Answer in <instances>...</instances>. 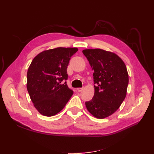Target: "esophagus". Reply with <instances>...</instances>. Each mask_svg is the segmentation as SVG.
Segmentation results:
<instances>
[{"instance_id":"1","label":"esophagus","mask_w":154,"mask_h":154,"mask_svg":"<svg viewBox=\"0 0 154 154\" xmlns=\"http://www.w3.org/2000/svg\"><path fill=\"white\" fill-rule=\"evenodd\" d=\"M83 88H77V91L78 92H81V91H83Z\"/></svg>"}]
</instances>
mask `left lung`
I'll return each instance as SVG.
<instances>
[{
    "instance_id": "1",
    "label": "left lung",
    "mask_w": 154,
    "mask_h": 154,
    "mask_svg": "<svg viewBox=\"0 0 154 154\" xmlns=\"http://www.w3.org/2000/svg\"><path fill=\"white\" fill-rule=\"evenodd\" d=\"M83 53L93 73L94 93L85 103L88 111L103 119L115 112L126 96L128 73L125 63L116 54L101 49H86Z\"/></svg>"
}]
</instances>
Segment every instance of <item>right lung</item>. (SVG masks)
I'll use <instances>...</instances> for the list:
<instances>
[{
	"label": "right lung",
	"instance_id": "obj_1",
	"mask_svg": "<svg viewBox=\"0 0 154 154\" xmlns=\"http://www.w3.org/2000/svg\"><path fill=\"white\" fill-rule=\"evenodd\" d=\"M77 48H56L38 54L27 72V90L41 114L52 116L63 109L73 95L66 81L67 68Z\"/></svg>",
	"mask_w": 154,
	"mask_h": 154
}]
</instances>
